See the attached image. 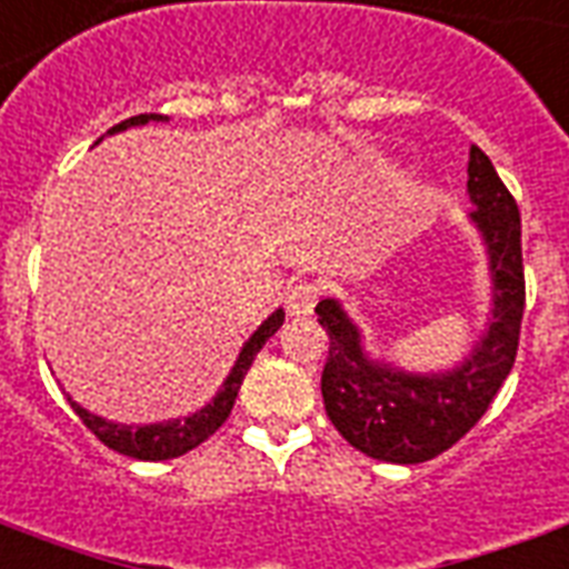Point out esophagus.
Here are the masks:
<instances>
[{
	"mask_svg": "<svg viewBox=\"0 0 569 569\" xmlns=\"http://www.w3.org/2000/svg\"><path fill=\"white\" fill-rule=\"evenodd\" d=\"M317 301L319 283H313V280H298V283L289 286V292H286V310H289L292 317H307V313H313Z\"/></svg>",
	"mask_w": 569,
	"mask_h": 569,
	"instance_id": "34e87169",
	"label": "esophagus"
}]
</instances>
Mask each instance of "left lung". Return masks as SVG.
<instances>
[{
  "label": "left lung",
  "instance_id": "8db88e82",
  "mask_svg": "<svg viewBox=\"0 0 569 569\" xmlns=\"http://www.w3.org/2000/svg\"><path fill=\"white\" fill-rule=\"evenodd\" d=\"M467 189L477 210L495 277V322L473 356L452 373L416 377L389 365H370L338 301H319V326L328 335L322 401L331 425L349 446L391 465H419L440 456L482 419L512 370L525 313L521 217L512 192L477 144L470 147Z\"/></svg>",
  "mask_w": 569,
  "mask_h": 569
}]
</instances>
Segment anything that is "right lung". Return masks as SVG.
<instances>
[{"mask_svg": "<svg viewBox=\"0 0 569 569\" xmlns=\"http://www.w3.org/2000/svg\"><path fill=\"white\" fill-rule=\"evenodd\" d=\"M147 120H162V117H159V113H138V117H129L123 123L113 126L111 132H120L126 126L147 123ZM280 326H283V310L271 313V317L259 326V331L247 340V347L241 349V356H238L234 368H231L229 380L222 382L220 395H217L204 410L187 416V419H174V422L166 425H144V428H126V425L104 422L99 416L87 413V410L78 407L74 401H71V410L81 416V422L90 428L92 435L99 437L108 449L120 452V456L138 458V461H166V458L183 456L189 449H196L199 443H204V440L229 419L231 407H234V398H238V389H241L243 382V373L250 370L256 352L264 347V340L271 338Z\"/></svg>", "mask_w": 569, "mask_h": 569, "instance_id": "1", "label": "right lung"}]
</instances>
